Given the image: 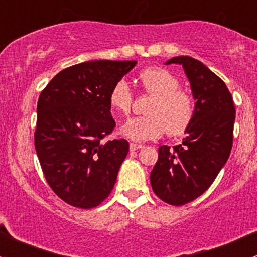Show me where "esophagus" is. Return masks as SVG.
Segmentation results:
<instances>
[{
	"instance_id": "1",
	"label": "esophagus",
	"mask_w": 257,
	"mask_h": 257,
	"mask_svg": "<svg viewBox=\"0 0 257 257\" xmlns=\"http://www.w3.org/2000/svg\"><path fill=\"white\" fill-rule=\"evenodd\" d=\"M141 144H130V150L131 151H136V150H140V148H142Z\"/></svg>"
}]
</instances>
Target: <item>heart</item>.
Segmentation results:
<instances>
[{"instance_id":"1","label":"heart","mask_w":257,"mask_h":257,"mask_svg":"<svg viewBox=\"0 0 257 257\" xmlns=\"http://www.w3.org/2000/svg\"><path fill=\"white\" fill-rule=\"evenodd\" d=\"M140 84L153 99L147 115L131 117L121 125L120 132L134 141H148L162 136H178L189 127L194 117L193 97L179 88V80L163 68H147L137 76ZM109 104L116 112L126 115L131 109L132 94L125 80L112 86Z\"/></svg>"}]
</instances>
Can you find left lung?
Here are the masks:
<instances>
[{
	"mask_svg": "<svg viewBox=\"0 0 257 257\" xmlns=\"http://www.w3.org/2000/svg\"><path fill=\"white\" fill-rule=\"evenodd\" d=\"M166 64L183 67L195 100L194 117L181 145L158 148L150 179L163 202L183 205L202 195L226 163L232 147L235 107L225 83L202 62L179 55Z\"/></svg>",
	"mask_w": 257,
	"mask_h": 257,
	"instance_id": "left-lung-1",
	"label": "left lung"
}]
</instances>
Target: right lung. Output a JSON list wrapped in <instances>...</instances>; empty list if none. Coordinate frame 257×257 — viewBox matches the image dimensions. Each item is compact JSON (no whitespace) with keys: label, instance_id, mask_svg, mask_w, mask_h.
<instances>
[{"label":"right lung","instance_id":"add662e5","mask_svg":"<svg viewBox=\"0 0 257 257\" xmlns=\"http://www.w3.org/2000/svg\"><path fill=\"white\" fill-rule=\"evenodd\" d=\"M136 63H80L59 71L39 95L37 156L53 192L73 207H97L115 186L128 142L104 141L116 126L109 95Z\"/></svg>","mask_w":257,"mask_h":257}]
</instances>
